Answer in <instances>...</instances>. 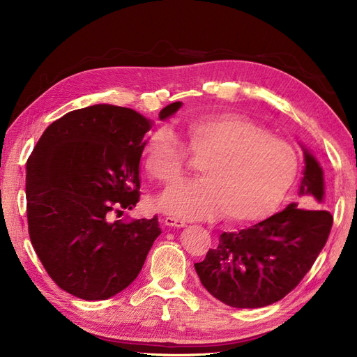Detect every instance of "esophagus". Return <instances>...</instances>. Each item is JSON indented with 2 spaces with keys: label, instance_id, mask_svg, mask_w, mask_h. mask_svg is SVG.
I'll return each instance as SVG.
<instances>
[{
  "label": "esophagus",
  "instance_id": "34e87169",
  "mask_svg": "<svg viewBox=\"0 0 357 357\" xmlns=\"http://www.w3.org/2000/svg\"><path fill=\"white\" fill-rule=\"evenodd\" d=\"M166 227H172V228H183L185 227V223H183L182 220H178V219H175V218H165L163 220H162Z\"/></svg>",
  "mask_w": 357,
  "mask_h": 357
}]
</instances>
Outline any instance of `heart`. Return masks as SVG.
<instances>
[{"instance_id": "obj_1", "label": "heart", "mask_w": 357, "mask_h": 357, "mask_svg": "<svg viewBox=\"0 0 357 357\" xmlns=\"http://www.w3.org/2000/svg\"><path fill=\"white\" fill-rule=\"evenodd\" d=\"M188 150L206 157L202 179L181 182L157 200L162 212L182 220L212 218L222 212L229 222L248 223L273 213L291 188L298 155L291 144L272 137L240 114H208L183 129ZM147 174L162 183L181 178L187 150L167 128L150 135L144 147Z\"/></svg>"}]
</instances>
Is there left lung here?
I'll return each instance as SVG.
<instances>
[{
	"label": "left lung",
	"instance_id": "left-lung-1",
	"mask_svg": "<svg viewBox=\"0 0 357 357\" xmlns=\"http://www.w3.org/2000/svg\"><path fill=\"white\" fill-rule=\"evenodd\" d=\"M303 149L300 197L325 202L324 169ZM333 216L326 210L298 208L288 204L240 232H223L216 248L195 263L203 287L219 301L236 309H257L284 298L310 271L324 248Z\"/></svg>",
	"mask_w": 357,
	"mask_h": 357
}]
</instances>
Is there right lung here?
<instances>
[{
  "label": "right lung",
  "mask_w": 357,
  "mask_h": 357,
  "mask_svg": "<svg viewBox=\"0 0 357 357\" xmlns=\"http://www.w3.org/2000/svg\"><path fill=\"white\" fill-rule=\"evenodd\" d=\"M181 105L169 104L158 119ZM151 126L132 109L89 105L52 122L28 158L31 241L52 281L72 296L107 300L123 291L162 234L157 216L112 220L139 200V162Z\"/></svg>",
  "instance_id": "right-lung-1"
}]
</instances>
